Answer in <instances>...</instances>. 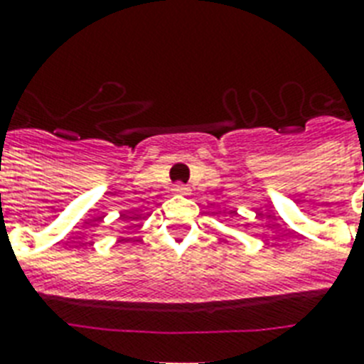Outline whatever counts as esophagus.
Returning a JSON list of instances; mask_svg holds the SVG:
<instances>
[{
	"instance_id": "obj_1",
	"label": "esophagus",
	"mask_w": 364,
	"mask_h": 364,
	"mask_svg": "<svg viewBox=\"0 0 364 364\" xmlns=\"http://www.w3.org/2000/svg\"><path fill=\"white\" fill-rule=\"evenodd\" d=\"M173 193L179 194V196H188V194H191V188H188L187 185H181V183H177V185H173Z\"/></svg>"
}]
</instances>
